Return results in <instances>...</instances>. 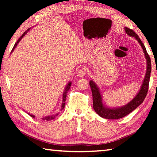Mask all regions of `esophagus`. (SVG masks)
<instances>
[{"instance_id":"1","label":"esophagus","mask_w":157,"mask_h":157,"mask_svg":"<svg viewBox=\"0 0 157 157\" xmlns=\"http://www.w3.org/2000/svg\"><path fill=\"white\" fill-rule=\"evenodd\" d=\"M86 73H87V68H86V67L83 66V67H82L81 69H79L78 74L79 77L82 78V77H84L86 74Z\"/></svg>"}]
</instances>
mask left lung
Here are the masks:
<instances>
[{"instance_id":"left-lung-1","label":"left lung","mask_w":157,"mask_h":157,"mask_svg":"<svg viewBox=\"0 0 157 157\" xmlns=\"http://www.w3.org/2000/svg\"><path fill=\"white\" fill-rule=\"evenodd\" d=\"M125 33L128 35L135 37L137 40L140 44L141 45L143 49V51L144 52L145 57L146 59V63H147V69H146V73L144 81H143L141 88L138 94L136 96V97L130 101L128 105L123 106L121 108L117 109H109L105 107L104 105L102 104V96L101 93H100L99 90L97 86L95 84V83L91 80L90 82V86L91 90L92 93V98H93V108L96 113L101 116V117L108 119H118L122 118L123 117L128 115L129 113L132 112L135 110L138 106L142 104L146 98V96L147 94L149 82H150V77H151V57L146 51L145 46L143 44L141 40L140 39L137 34L132 30V29L128 28H125Z\"/></svg>"}]
</instances>
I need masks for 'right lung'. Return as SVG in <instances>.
<instances>
[{
  "instance_id": "add662e5",
  "label": "right lung",
  "mask_w": 157,
  "mask_h": 157,
  "mask_svg": "<svg viewBox=\"0 0 157 157\" xmlns=\"http://www.w3.org/2000/svg\"><path fill=\"white\" fill-rule=\"evenodd\" d=\"M29 28L28 29L27 31H25L24 33H23V34H22V36H21V37H20L19 38V40L17 41V42L15 43V45H14V46H13V49H12V51H13V50L15 49V48L17 46V43L21 40V38H23V36H25V34H26V33H27V32L29 30ZM71 82H69V84L67 85V86L65 87V90H64V92H63V102H62V106H61V109H64V107H65V101H66V97H67V92L69 91V88H70V87H71ZM58 114L59 113H57V114H56V115H52V116H48V117H44L42 119H44V120H46V121H48V120H51V119H54L55 117L56 116V115H58ZM30 115L32 117H34V115Z\"/></svg>"
}]
</instances>
